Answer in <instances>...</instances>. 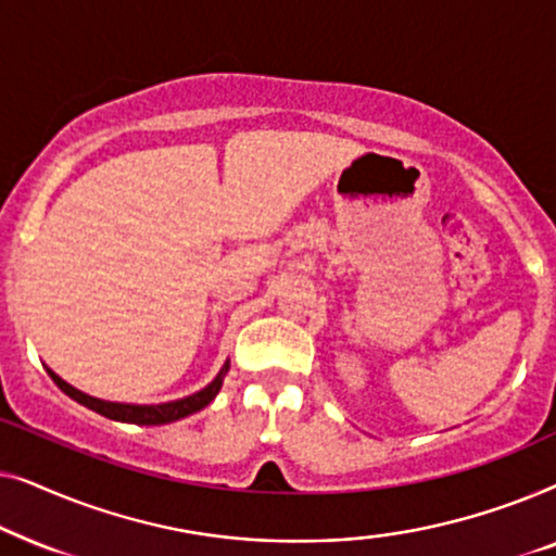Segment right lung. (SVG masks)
Segmentation results:
<instances>
[{"mask_svg": "<svg viewBox=\"0 0 556 556\" xmlns=\"http://www.w3.org/2000/svg\"><path fill=\"white\" fill-rule=\"evenodd\" d=\"M227 369H230V359L223 364V369L217 371V377L212 379L207 387H202L200 392L187 394L181 400H172V402H162V405H131V402H109V400H98L90 397V394L75 390L73 384H67L63 377H58L55 371L48 367V375L52 377L60 390H63L67 397H73L75 402H80L83 407L93 409V413L109 417V420L116 422H134V425H166V422H177L181 417L200 413L202 407H207L212 400L217 397L219 387L225 382Z\"/></svg>", "mask_w": 556, "mask_h": 556, "instance_id": "1", "label": "right lung"}]
</instances>
